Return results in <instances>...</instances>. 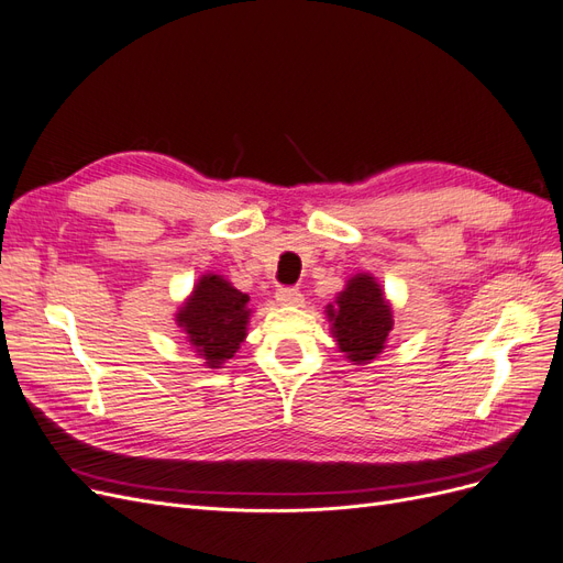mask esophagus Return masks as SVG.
Segmentation results:
<instances>
[{"label":"esophagus","instance_id":"1","mask_svg":"<svg viewBox=\"0 0 563 563\" xmlns=\"http://www.w3.org/2000/svg\"><path fill=\"white\" fill-rule=\"evenodd\" d=\"M275 298L282 305H300L302 302V294L298 291V288H294V286H282Z\"/></svg>","mask_w":563,"mask_h":563}]
</instances>
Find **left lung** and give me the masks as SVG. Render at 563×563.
Here are the masks:
<instances>
[{
    "label": "left lung",
    "instance_id": "obj_1",
    "mask_svg": "<svg viewBox=\"0 0 563 563\" xmlns=\"http://www.w3.org/2000/svg\"><path fill=\"white\" fill-rule=\"evenodd\" d=\"M329 319L340 352H345L356 364L376 360L391 331L389 305L376 279L368 275H356L347 282L335 305H329Z\"/></svg>",
    "mask_w": 563,
    "mask_h": 563
}]
</instances>
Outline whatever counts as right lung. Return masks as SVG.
Returning <instances> with one entry per match:
<instances>
[{
  "label": "right lung",
  "instance_id": "obj_1",
  "mask_svg": "<svg viewBox=\"0 0 563 563\" xmlns=\"http://www.w3.org/2000/svg\"><path fill=\"white\" fill-rule=\"evenodd\" d=\"M249 296L218 275H203L180 312L178 327L190 338L203 364L218 368L232 360L246 335Z\"/></svg>",
  "mask_w": 563,
  "mask_h": 563
}]
</instances>
